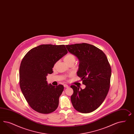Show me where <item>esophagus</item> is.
<instances>
[{
	"label": "esophagus",
	"mask_w": 134,
	"mask_h": 134,
	"mask_svg": "<svg viewBox=\"0 0 134 134\" xmlns=\"http://www.w3.org/2000/svg\"><path fill=\"white\" fill-rule=\"evenodd\" d=\"M64 87H65V88H68L69 86L68 85H67V84H64Z\"/></svg>",
	"instance_id": "obj_1"
}]
</instances>
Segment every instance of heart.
Segmentation results:
<instances>
[{
  "mask_svg": "<svg viewBox=\"0 0 134 134\" xmlns=\"http://www.w3.org/2000/svg\"><path fill=\"white\" fill-rule=\"evenodd\" d=\"M64 60L67 64H69L72 62H75L76 59H75V56L73 54H67L64 58ZM57 64V63H55V64L54 65V67H55Z\"/></svg>",
  "mask_w": 134,
  "mask_h": 134,
  "instance_id": "heart-1",
  "label": "heart"
}]
</instances>
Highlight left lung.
<instances>
[{"label": "left lung", "instance_id": "1", "mask_svg": "<svg viewBox=\"0 0 134 134\" xmlns=\"http://www.w3.org/2000/svg\"><path fill=\"white\" fill-rule=\"evenodd\" d=\"M68 51L79 61L77 75L86 87L72 85L74 91L71 100L76 111L89 113L98 108L108 93L111 68L105 54L89 44L66 45Z\"/></svg>", "mask_w": 134, "mask_h": 134}]
</instances>
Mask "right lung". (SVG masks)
I'll use <instances>...</instances> for the list:
<instances>
[{"instance_id": "obj_1", "label": "right lung", "mask_w": 134, "mask_h": 134, "mask_svg": "<svg viewBox=\"0 0 134 134\" xmlns=\"http://www.w3.org/2000/svg\"><path fill=\"white\" fill-rule=\"evenodd\" d=\"M67 53L64 45L43 44L30 50L22 59L20 87L29 105L36 112L49 114L58 108L64 87L48 84L46 76L53 72L54 64Z\"/></svg>"}]
</instances>
